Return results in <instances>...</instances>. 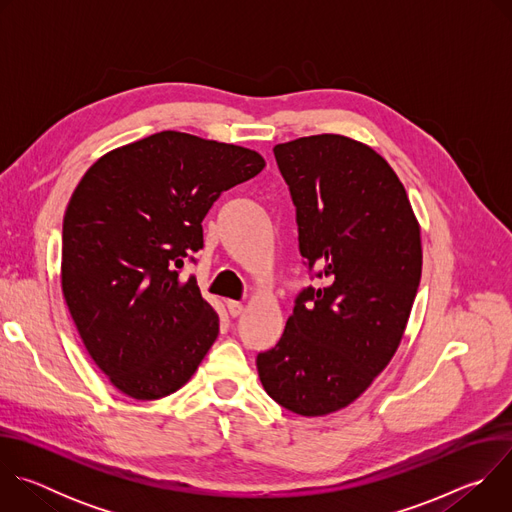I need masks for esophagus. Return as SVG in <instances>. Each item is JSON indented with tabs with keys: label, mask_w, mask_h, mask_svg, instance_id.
I'll return each mask as SVG.
<instances>
[{
	"label": "esophagus",
	"mask_w": 512,
	"mask_h": 512,
	"mask_svg": "<svg viewBox=\"0 0 512 512\" xmlns=\"http://www.w3.org/2000/svg\"><path fill=\"white\" fill-rule=\"evenodd\" d=\"M227 308H229V314H231L233 318H237V316H241V314L245 312V306H243L241 302H233V300L227 302Z\"/></svg>",
	"instance_id": "esophagus-1"
}]
</instances>
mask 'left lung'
Wrapping results in <instances>:
<instances>
[{
	"mask_svg": "<svg viewBox=\"0 0 512 512\" xmlns=\"http://www.w3.org/2000/svg\"><path fill=\"white\" fill-rule=\"evenodd\" d=\"M273 154L298 210L302 257L326 285L302 291L257 371L281 407L324 417L354 403L395 356L421 279V229L371 145L322 133Z\"/></svg>",
	"mask_w": 512,
	"mask_h": 512,
	"instance_id": "obj_1",
	"label": "left lung"
}]
</instances>
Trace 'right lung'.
<instances>
[{
	"mask_svg": "<svg viewBox=\"0 0 512 512\" xmlns=\"http://www.w3.org/2000/svg\"><path fill=\"white\" fill-rule=\"evenodd\" d=\"M265 168L259 152L160 131L101 156L72 192L60 283L83 344L111 385L137 401L176 393L218 336V314L184 259L229 188Z\"/></svg>",
	"mask_w": 512,
	"mask_h": 512,
	"instance_id": "right-lung-1",
	"label": "right lung"
}]
</instances>
